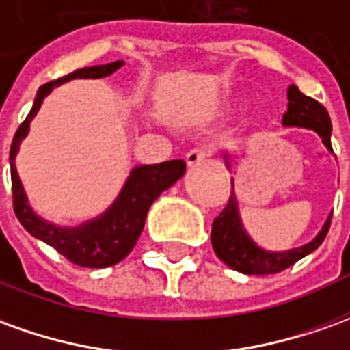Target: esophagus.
I'll list each match as a JSON object with an SVG mask.
<instances>
[{
    "label": "esophagus",
    "instance_id": "1",
    "mask_svg": "<svg viewBox=\"0 0 350 350\" xmlns=\"http://www.w3.org/2000/svg\"><path fill=\"white\" fill-rule=\"evenodd\" d=\"M187 165L189 167H198L202 163H206L207 160V152L202 150V148H194V150L187 152Z\"/></svg>",
    "mask_w": 350,
    "mask_h": 350
}]
</instances>
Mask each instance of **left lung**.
<instances>
[{
  "label": "left lung",
  "instance_id": "8db88e82",
  "mask_svg": "<svg viewBox=\"0 0 350 350\" xmlns=\"http://www.w3.org/2000/svg\"><path fill=\"white\" fill-rule=\"evenodd\" d=\"M288 112L282 118V125L286 127H305L317 131L318 137L327 150L332 148V120L324 106L314 98L303 95L297 85L288 88ZM226 167L230 170V156L228 152H223ZM332 215L327 217L322 230L318 232L308 244L299 247H291L286 252H269L262 250L253 242L250 234L245 232L242 219H240V209H238V198L234 192V180H232V190L226 207L215 217L213 228H211V244L215 250L217 257L228 265L230 269L244 274H274L303 259L305 255L312 253L318 245L324 242L327 230H329Z\"/></svg>",
  "mask_w": 350,
  "mask_h": 350
}]
</instances>
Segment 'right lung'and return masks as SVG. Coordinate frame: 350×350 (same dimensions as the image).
Listing matches in <instances>:
<instances>
[{
  "instance_id": "add662e5",
  "label": "right lung",
  "mask_w": 350,
  "mask_h": 350,
  "mask_svg": "<svg viewBox=\"0 0 350 350\" xmlns=\"http://www.w3.org/2000/svg\"><path fill=\"white\" fill-rule=\"evenodd\" d=\"M124 64V60H116L110 64L79 68L64 78L42 85L38 89L30 114L26 116V120L14 133L11 152H9L11 183H13V207L14 215L21 221V225L33 238L55 247L70 262L79 265V267H88V269L112 267L129 255L143 232L146 213L150 209L152 202L185 175V170H187L185 161L170 160L154 163V165H137L129 173L124 189L118 194L114 204L108 207L103 215L85 221L78 226H59L42 219L32 209L28 196L24 192L23 183L18 179L14 158L18 154L23 139L30 131V122L33 120V116L38 114L43 98L47 97L53 89L59 88L60 83L70 81V79L106 78V76L114 74L118 68H122Z\"/></svg>"
}]
</instances>
